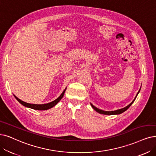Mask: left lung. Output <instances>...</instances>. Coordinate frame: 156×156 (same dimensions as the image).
<instances>
[{"instance_id": "1", "label": "left lung", "mask_w": 156, "mask_h": 156, "mask_svg": "<svg viewBox=\"0 0 156 156\" xmlns=\"http://www.w3.org/2000/svg\"><path fill=\"white\" fill-rule=\"evenodd\" d=\"M140 90L138 91V92L137 93V94H136V97H135V98H134V100L133 101L130 102L128 105H127L126 107H125V108H122V109H117V110H115V111H104V110H102V109H98V108H96L95 106H94V105H93L91 103V107L93 108V109H94V110H95L97 113H100V114H102V115H120V114H122V113H123V112H125L126 110H127L129 108V107L130 106V105H131L132 104H133V103L134 102V101L136 100V97H137V96H138V93H140Z\"/></svg>"}]
</instances>
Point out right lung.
Here are the masks:
<instances>
[{"label":"right lung","instance_id":"add662e5","mask_svg":"<svg viewBox=\"0 0 156 156\" xmlns=\"http://www.w3.org/2000/svg\"><path fill=\"white\" fill-rule=\"evenodd\" d=\"M66 90V88L64 90V91H63V93H61V95L55 100H54V101L51 102L47 104H29V103H27L26 102H23L22 101H21L20 99L18 98V97H16L15 95L14 97H15V98L17 100V101L19 102L22 105H23V106L26 107V108H31L33 109H35V110H40V111H43V110H47L48 109H51L52 108H53L54 106H55L60 101L61 99L63 97L65 92Z\"/></svg>","mask_w":156,"mask_h":156}]
</instances>
